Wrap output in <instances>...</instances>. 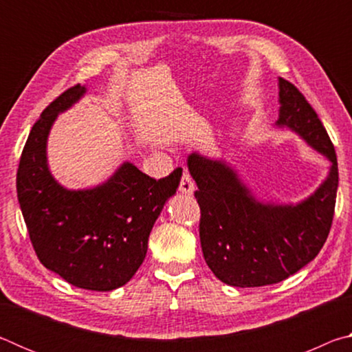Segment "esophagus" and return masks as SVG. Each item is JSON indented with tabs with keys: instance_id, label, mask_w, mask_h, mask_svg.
<instances>
[{
	"instance_id": "34e87169",
	"label": "esophagus",
	"mask_w": 352,
	"mask_h": 352,
	"mask_svg": "<svg viewBox=\"0 0 352 352\" xmlns=\"http://www.w3.org/2000/svg\"><path fill=\"white\" fill-rule=\"evenodd\" d=\"M178 190H180L182 194L184 195H192L194 190H195V184L192 182V178H190L189 174L184 172L183 177H182V182H180V186H178Z\"/></svg>"
}]
</instances>
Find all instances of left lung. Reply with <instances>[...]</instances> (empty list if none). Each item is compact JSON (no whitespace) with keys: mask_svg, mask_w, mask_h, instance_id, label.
I'll return each instance as SVG.
<instances>
[{"mask_svg":"<svg viewBox=\"0 0 352 352\" xmlns=\"http://www.w3.org/2000/svg\"><path fill=\"white\" fill-rule=\"evenodd\" d=\"M276 129H287L331 163L320 186L298 204L256 195L233 164L192 152L188 169L197 184L200 243L208 267L233 287L284 281L307 265L329 234L338 188L337 155L317 113L290 82L278 77Z\"/></svg>","mask_w":352,"mask_h":352,"instance_id":"left-lung-1","label":"left lung"}]
</instances>
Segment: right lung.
<instances>
[{"label": "right lung", "instance_id": "add662e5", "mask_svg": "<svg viewBox=\"0 0 352 352\" xmlns=\"http://www.w3.org/2000/svg\"><path fill=\"white\" fill-rule=\"evenodd\" d=\"M76 85L51 102L23 148L16 194L38 259L76 287L109 292L129 283L147 253L148 234L182 180V169L155 180L124 162L104 183L69 189L47 164V138L57 116L85 96Z\"/></svg>", "mask_w": 352, "mask_h": 352}]
</instances>
